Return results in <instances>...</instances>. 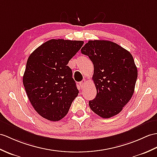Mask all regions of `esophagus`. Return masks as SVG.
Listing matches in <instances>:
<instances>
[{
    "instance_id": "34e87169",
    "label": "esophagus",
    "mask_w": 157,
    "mask_h": 157,
    "mask_svg": "<svg viewBox=\"0 0 157 157\" xmlns=\"http://www.w3.org/2000/svg\"><path fill=\"white\" fill-rule=\"evenodd\" d=\"M86 80L85 79H83L82 82H79V86L82 87V89H83V87H84L86 86Z\"/></svg>"
}]
</instances>
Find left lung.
Here are the masks:
<instances>
[{
    "mask_svg": "<svg viewBox=\"0 0 157 157\" xmlns=\"http://www.w3.org/2000/svg\"><path fill=\"white\" fill-rule=\"evenodd\" d=\"M94 64L92 79L97 94L89 105L104 118L122 111L132 98L138 71L131 53L116 43L105 40L89 41L81 49Z\"/></svg>",
    "mask_w": 157,
    "mask_h": 157,
    "instance_id": "left-lung-1",
    "label": "left lung"
}]
</instances>
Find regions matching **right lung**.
Wrapping results in <instances>:
<instances>
[{
  "label": "right lung",
  "instance_id": "right-lung-1",
  "mask_svg": "<svg viewBox=\"0 0 157 157\" xmlns=\"http://www.w3.org/2000/svg\"><path fill=\"white\" fill-rule=\"evenodd\" d=\"M82 41L51 39L29 57L23 77L29 100L38 114L51 121L65 117L79 91L67 66Z\"/></svg>",
  "mask_w": 157,
  "mask_h": 157
}]
</instances>
